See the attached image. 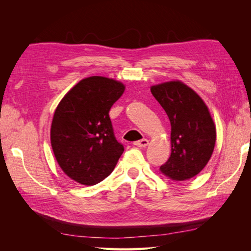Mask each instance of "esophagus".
Here are the masks:
<instances>
[{
    "label": "esophagus",
    "instance_id": "esophagus-1",
    "mask_svg": "<svg viewBox=\"0 0 251 251\" xmlns=\"http://www.w3.org/2000/svg\"><path fill=\"white\" fill-rule=\"evenodd\" d=\"M134 146L135 147H138V148H146L149 146V140L148 139H142L139 141H136L134 142Z\"/></svg>",
    "mask_w": 251,
    "mask_h": 251
}]
</instances>
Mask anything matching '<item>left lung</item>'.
<instances>
[{"mask_svg": "<svg viewBox=\"0 0 251 251\" xmlns=\"http://www.w3.org/2000/svg\"><path fill=\"white\" fill-rule=\"evenodd\" d=\"M171 121L172 153L161 174L173 181H185L198 175L209 161L216 144V126L206 103L181 80L151 87Z\"/></svg>", "mask_w": 251, "mask_h": 251, "instance_id": "8db88e82", "label": "left lung"}]
</instances>
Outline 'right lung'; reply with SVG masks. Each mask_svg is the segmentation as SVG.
Segmentation results:
<instances>
[{
  "label": "right lung",
  "mask_w": 251,
  "mask_h": 251,
  "mask_svg": "<svg viewBox=\"0 0 251 251\" xmlns=\"http://www.w3.org/2000/svg\"><path fill=\"white\" fill-rule=\"evenodd\" d=\"M126 86L103 76L78 81L59 101L50 141L59 168L82 185H95L113 172L124 147L114 136L110 109Z\"/></svg>",
  "instance_id": "add662e5"
}]
</instances>
